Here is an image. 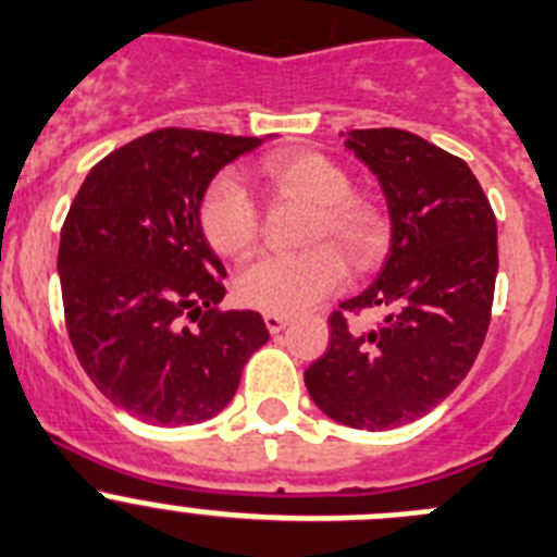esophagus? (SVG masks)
I'll return each instance as SVG.
<instances>
[{
    "instance_id": "34e87169",
    "label": "esophagus",
    "mask_w": 557,
    "mask_h": 557,
    "mask_svg": "<svg viewBox=\"0 0 557 557\" xmlns=\"http://www.w3.org/2000/svg\"><path fill=\"white\" fill-rule=\"evenodd\" d=\"M263 321H267V326H269V332H272V335H277V332H283L285 326L290 324L288 315H280V313H267V315H263Z\"/></svg>"
}]
</instances>
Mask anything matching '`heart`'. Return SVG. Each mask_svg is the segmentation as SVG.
I'll use <instances>...</instances> for the list:
<instances>
[{
  "instance_id": "1",
  "label": "heart",
  "mask_w": 557,
  "mask_h": 557,
  "mask_svg": "<svg viewBox=\"0 0 557 557\" xmlns=\"http://www.w3.org/2000/svg\"><path fill=\"white\" fill-rule=\"evenodd\" d=\"M263 175L285 197L315 208L310 242L332 238L357 269L382 261L389 242L387 216L373 202L351 197L346 170L321 153H274ZM200 225L220 255H244L258 238L261 214L236 175L225 173L208 186ZM335 244H319L302 255H261L236 274L238 302L267 313L294 315L308 310L346 280V258Z\"/></svg>"
}]
</instances>
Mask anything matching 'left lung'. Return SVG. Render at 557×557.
<instances>
[{
	"instance_id": "1",
	"label": "left lung",
	"mask_w": 557,
	"mask_h": 557,
	"mask_svg": "<svg viewBox=\"0 0 557 557\" xmlns=\"http://www.w3.org/2000/svg\"><path fill=\"white\" fill-rule=\"evenodd\" d=\"M346 148L376 175L389 252L343 310L387 308L376 330L330 319V349L305 371L326 418L384 431L429 414L470 373L490 330L497 220L465 161L401 128H351Z\"/></svg>"
}]
</instances>
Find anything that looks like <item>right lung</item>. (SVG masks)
<instances>
[{"mask_svg": "<svg viewBox=\"0 0 557 557\" xmlns=\"http://www.w3.org/2000/svg\"><path fill=\"white\" fill-rule=\"evenodd\" d=\"M261 143L159 128L98 161L71 202L57 255L67 335L92 384L145 423L220 414L269 341L261 313L216 310L227 272L200 225L214 175Z\"/></svg>", "mask_w": 557, "mask_h": 557, "instance_id": "obj_1", "label": "right lung"}]
</instances>
